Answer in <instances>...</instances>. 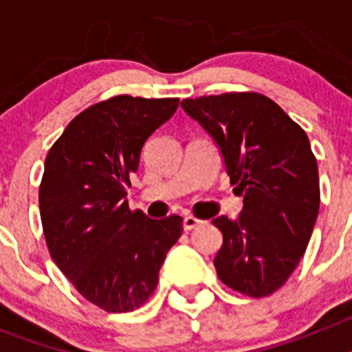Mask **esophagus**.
<instances>
[{
    "label": "esophagus",
    "instance_id": "obj_1",
    "mask_svg": "<svg viewBox=\"0 0 352 352\" xmlns=\"http://www.w3.org/2000/svg\"><path fill=\"white\" fill-rule=\"evenodd\" d=\"M199 223H201V220L195 219V217H185V220H183V227H185V231H192V229H195Z\"/></svg>",
    "mask_w": 352,
    "mask_h": 352
}]
</instances>
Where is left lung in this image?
<instances>
[{
    "instance_id": "obj_1",
    "label": "left lung",
    "mask_w": 352,
    "mask_h": 352,
    "mask_svg": "<svg viewBox=\"0 0 352 352\" xmlns=\"http://www.w3.org/2000/svg\"><path fill=\"white\" fill-rule=\"evenodd\" d=\"M182 107L220 148L243 195L236 220L213 219L223 243L213 259L219 278L241 294L268 296L303 257L319 213V173L309 138L259 93L186 98Z\"/></svg>"
}]
</instances>
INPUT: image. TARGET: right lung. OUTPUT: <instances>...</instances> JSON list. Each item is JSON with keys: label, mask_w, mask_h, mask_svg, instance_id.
I'll use <instances>...</instances> for the list:
<instances>
[{"label": "right lung", "mask_w": 352, "mask_h": 352, "mask_svg": "<svg viewBox=\"0 0 352 352\" xmlns=\"http://www.w3.org/2000/svg\"><path fill=\"white\" fill-rule=\"evenodd\" d=\"M178 102L130 95L98 102L68 123L45 158L38 203L49 254L74 287L107 312L148 301L183 232L178 214L148 219L126 201L142 146Z\"/></svg>", "instance_id": "obj_1"}]
</instances>
